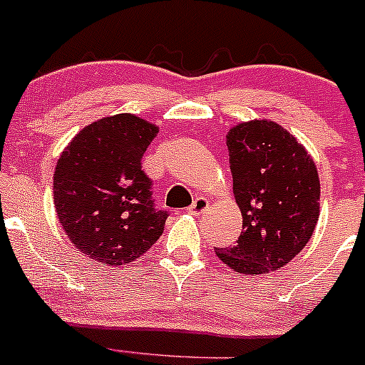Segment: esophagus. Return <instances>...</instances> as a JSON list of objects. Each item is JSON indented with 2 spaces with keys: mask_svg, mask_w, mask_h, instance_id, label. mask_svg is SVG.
<instances>
[{
  "mask_svg": "<svg viewBox=\"0 0 365 365\" xmlns=\"http://www.w3.org/2000/svg\"><path fill=\"white\" fill-rule=\"evenodd\" d=\"M207 207H209V200H207V198H205V197H197V198H195L193 204H191L186 210L190 214H195V216H197V214H202Z\"/></svg>",
  "mask_w": 365,
  "mask_h": 365,
  "instance_id": "1",
  "label": "esophagus"
}]
</instances>
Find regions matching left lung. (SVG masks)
Listing matches in <instances>:
<instances>
[{
  "label": "left lung",
  "mask_w": 365,
  "mask_h": 365,
  "mask_svg": "<svg viewBox=\"0 0 365 365\" xmlns=\"http://www.w3.org/2000/svg\"><path fill=\"white\" fill-rule=\"evenodd\" d=\"M234 193L242 212L235 246L216 247L230 269L265 274L309 242L320 216V179L306 149L272 121L240 123L227 135Z\"/></svg>",
  "instance_id": "left-lung-1"
}]
</instances>
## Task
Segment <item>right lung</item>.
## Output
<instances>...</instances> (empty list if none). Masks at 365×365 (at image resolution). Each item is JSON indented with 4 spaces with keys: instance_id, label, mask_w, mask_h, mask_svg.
Masks as SVG:
<instances>
[{
    "instance_id": "add662e5",
    "label": "right lung",
    "mask_w": 365,
    "mask_h": 365,
    "mask_svg": "<svg viewBox=\"0 0 365 365\" xmlns=\"http://www.w3.org/2000/svg\"><path fill=\"white\" fill-rule=\"evenodd\" d=\"M158 128L131 114L100 119L75 135L54 172V205L81 253L107 265L142 257L163 234L142 156Z\"/></svg>"
}]
</instances>
